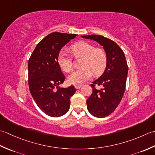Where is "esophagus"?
<instances>
[{
  "label": "esophagus",
  "mask_w": 155,
  "mask_h": 155,
  "mask_svg": "<svg viewBox=\"0 0 155 155\" xmlns=\"http://www.w3.org/2000/svg\"><path fill=\"white\" fill-rule=\"evenodd\" d=\"M81 87H82L81 85H75V89H80V88H81Z\"/></svg>",
  "instance_id": "34e87169"
}]
</instances>
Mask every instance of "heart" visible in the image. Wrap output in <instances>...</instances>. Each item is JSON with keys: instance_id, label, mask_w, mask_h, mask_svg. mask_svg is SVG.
<instances>
[{"instance_id": "obj_1", "label": "heart", "mask_w": 155, "mask_h": 155, "mask_svg": "<svg viewBox=\"0 0 155 155\" xmlns=\"http://www.w3.org/2000/svg\"><path fill=\"white\" fill-rule=\"evenodd\" d=\"M71 50L75 58H82L80 69L72 72L68 78L69 84L81 85L94 75L102 74L107 64V55L103 49L96 48L93 44L80 41L72 45ZM58 61L59 67L65 72L71 71L73 61L68 53L62 50L59 52Z\"/></svg>"}]
</instances>
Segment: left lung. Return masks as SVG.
Listing matches in <instances>:
<instances>
[{
  "instance_id": "left-lung-1",
  "label": "left lung",
  "mask_w": 155,
  "mask_h": 155,
  "mask_svg": "<svg viewBox=\"0 0 155 155\" xmlns=\"http://www.w3.org/2000/svg\"><path fill=\"white\" fill-rule=\"evenodd\" d=\"M81 37L98 43L107 55L105 71L91 84L92 94L86 101L88 111L96 117L102 118L114 111L124 96L128 65L122 49L111 39L97 35ZM96 84L101 85L103 88L96 89Z\"/></svg>"
}]
</instances>
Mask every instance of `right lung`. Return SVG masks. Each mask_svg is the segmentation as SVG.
<instances>
[{
    "mask_svg": "<svg viewBox=\"0 0 155 155\" xmlns=\"http://www.w3.org/2000/svg\"><path fill=\"white\" fill-rule=\"evenodd\" d=\"M78 35L54 32L37 44L28 62L29 87L38 107L51 117H59L67 112L70 98L75 94L73 86L60 87L65 76L59 67V51Z\"/></svg>",
    "mask_w": 155,
    "mask_h": 155,
    "instance_id": "right-lung-1",
    "label": "right lung"
}]
</instances>
